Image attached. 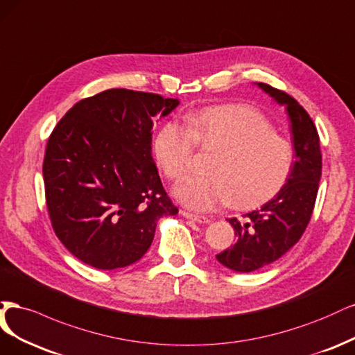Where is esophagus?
I'll use <instances>...</instances> for the list:
<instances>
[{"label":"esophagus","mask_w":355,"mask_h":355,"mask_svg":"<svg viewBox=\"0 0 355 355\" xmlns=\"http://www.w3.org/2000/svg\"><path fill=\"white\" fill-rule=\"evenodd\" d=\"M181 215L186 216L187 220H193V221H196V223H199V224H208V223H211L209 216L199 215V214H191V212H189V211H181Z\"/></svg>","instance_id":"obj_1"}]
</instances>
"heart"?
<instances>
[{
  "label": "heart",
  "mask_w": 355,
  "mask_h": 355,
  "mask_svg": "<svg viewBox=\"0 0 355 355\" xmlns=\"http://www.w3.org/2000/svg\"><path fill=\"white\" fill-rule=\"evenodd\" d=\"M186 127L166 121L157 130L153 152L169 180H181L191 165L194 146L212 155L207 175H191L174 189L175 198L196 211L230 202L252 207L277 193L293 165V147L271 128L262 113L240 105H221L189 113Z\"/></svg>",
  "instance_id": "heart-1"
}]
</instances>
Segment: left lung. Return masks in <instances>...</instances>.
<instances>
[{"instance_id": "1", "label": "left lung", "mask_w": 355, "mask_h": 355, "mask_svg": "<svg viewBox=\"0 0 355 355\" xmlns=\"http://www.w3.org/2000/svg\"><path fill=\"white\" fill-rule=\"evenodd\" d=\"M288 110L295 162L286 184L261 209L230 218L236 243L216 255L237 272H250L277 261L298 242L311 220L318 181L322 178L320 137L313 119L292 96L268 84H257Z\"/></svg>"}]
</instances>
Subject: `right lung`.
Masks as SVG:
<instances>
[{
	"instance_id": "obj_1",
	"label": "right lung",
	"mask_w": 355,
	"mask_h": 355,
	"mask_svg": "<svg viewBox=\"0 0 355 355\" xmlns=\"http://www.w3.org/2000/svg\"><path fill=\"white\" fill-rule=\"evenodd\" d=\"M178 103L112 88L78 101L54 127L42 164L45 202L55 236L85 264H134L157 220L178 212L152 157L153 121Z\"/></svg>"
}]
</instances>
